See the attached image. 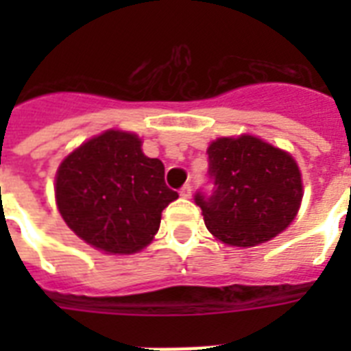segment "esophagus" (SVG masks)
<instances>
[{"mask_svg": "<svg viewBox=\"0 0 351 351\" xmlns=\"http://www.w3.org/2000/svg\"><path fill=\"white\" fill-rule=\"evenodd\" d=\"M191 193H193V187L191 184H186V186L180 189V197L182 198H191Z\"/></svg>", "mask_w": 351, "mask_h": 351, "instance_id": "34e87169", "label": "esophagus"}]
</instances>
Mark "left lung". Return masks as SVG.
Segmentation results:
<instances>
[{
  "label": "left lung",
  "instance_id": "obj_1",
  "mask_svg": "<svg viewBox=\"0 0 351 351\" xmlns=\"http://www.w3.org/2000/svg\"><path fill=\"white\" fill-rule=\"evenodd\" d=\"M208 156L213 191H198L195 202L215 239L253 247L293 222L302 200V180L291 154L242 134L215 140Z\"/></svg>",
  "mask_w": 351,
  "mask_h": 351
}]
</instances>
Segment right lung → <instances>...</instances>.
Segmentation results:
<instances>
[{
    "mask_svg": "<svg viewBox=\"0 0 351 351\" xmlns=\"http://www.w3.org/2000/svg\"><path fill=\"white\" fill-rule=\"evenodd\" d=\"M56 204L80 239L106 253H136L153 240L162 211L178 193L165 186L164 164L142 140L106 131L74 149L56 173Z\"/></svg>",
    "mask_w": 351,
    "mask_h": 351,
    "instance_id": "add662e5",
    "label": "right lung"
}]
</instances>
